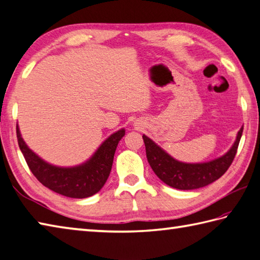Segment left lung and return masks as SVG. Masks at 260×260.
Listing matches in <instances>:
<instances>
[{"label":"left lung","instance_id":"obj_1","mask_svg":"<svg viewBox=\"0 0 260 260\" xmlns=\"http://www.w3.org/2000/svg\"><path fill=\"white\" fill-rule=\"evenodd\" d=\"M243 126L238 131L235 144L223 156L208 162L187 164L174 159L155 144L150 138L142 136L148 162L155 174L171 187L177 189H197L213 183L223 175L235 159Z\"/></svg>","mask_w":260,"mask_h":260}]
</instances>
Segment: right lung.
Listing matches in <instances>:
<instances>
[{
    "label": "right lung",
    "instance_id": "right-lung-1",
    "mask_svg": "<svg viewBox=\"0 0 260 260\" xmlns=\"http://www.w3.org/2000/svg\"><path fill=\"white\" fill-rule=\"evenodd\" d=\"M125 135L124 129L111 135L94 155L82 165L58 167L46 162L26 146L17 125V137L21 152L36 178L49 189L73 199L92 197L104 186L112 168L114 152L119 141Z\"/></svg>",
    "mask_w": 260,
    "mask_h": 260
}]
</instances>
